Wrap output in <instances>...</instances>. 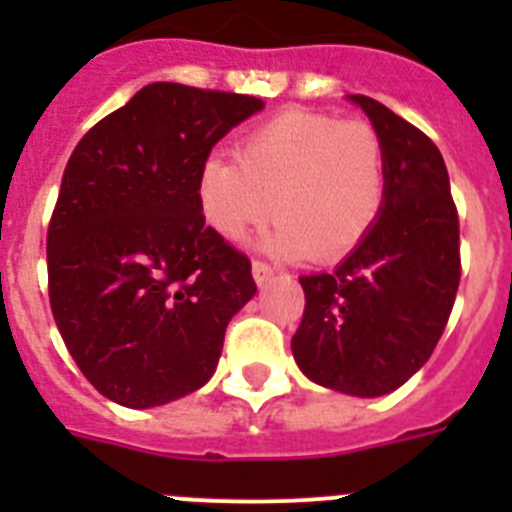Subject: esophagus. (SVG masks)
Returning <instances> with one entry per match:
<instances>
[{"instance_id": "esophagus-1", "label": "esophagus", "mask_w": 512, "mask_h": 512, "mask_svg": "<svg viewBox=\"0 0 512 512\" xmlns=\"http://www.w3.org/2000/svg\"><path fill=\"white\" fill-rule=\"evenodd\" d=\"M251 271H253V279H256V284H266L271 277H274V269H271L266 261H259V259L253 261Z\"/></svg>"}]
</instances>
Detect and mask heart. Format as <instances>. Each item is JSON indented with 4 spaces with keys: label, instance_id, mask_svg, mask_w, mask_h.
Wrapping results in <instances>:
<instances>
[{
    "label": "heart",
    "instance_id": "heart-1",
    "mask_svg": "<svg viewBox=\"0 0 512 512\" xmlns=\"http://www.w3.org/2000/svg\"><path fill=\"white\" fill-rule=\"evenodd\" d=\"M387 197V153L377 128L325 112L287 110L197 176L207 225L228 241L279 215L264 246L277 256L338 261L372 233Z\"/></svg>",
    "mask_w": 512,
    "mask_h": 512
}]
</instances>
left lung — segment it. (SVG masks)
Here are the masks:
<instances>
[{"label": "left lung", "mask_w": 512, "mask_h": 512, "mask_svg": "<svg viewBox=\"0 0 512 512\" xmlns=\"http://www.w3.org/2000/svg\"><path fill=\"white\" fill-rule=\"evenodd\" d=\"M387 153V197L372 233L330 274L300 277L305 312L292 336L312 382L379 397L408 382L449 323L461 279L459 212L441 151L382 102L351 94Z\"/></svg>", "instance_id": "1"}]
</instances>
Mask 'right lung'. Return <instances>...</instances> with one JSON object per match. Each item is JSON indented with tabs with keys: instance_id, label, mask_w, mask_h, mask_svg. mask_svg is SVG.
<instances>
[{
	"instance_id": "add662e5",
	"label": "right lung",
	"mask_w": 512,
	"mask_h": 512,
	"mask_svg": "<svg viewBox=\"0 0 512 512\" xmlns=\"http://www.w3.org/2000/svg\"><path fill=\"white\" fill-rule=\"evenodd\" d=\"M264 102L156 81L71 153L48 225V297L81 374L117 405L156 408L215 374L251 261L205 225L197 176Z\"/></svg>"
}]
</instances>
